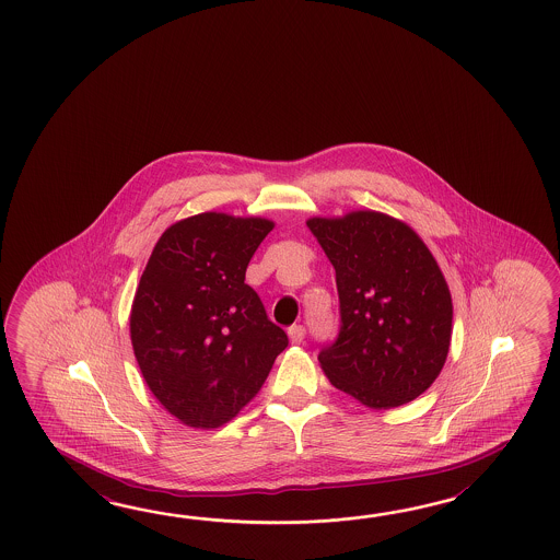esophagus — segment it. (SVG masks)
Here are the masks:
<instances>
[{
	"instance_id": "34e87169",
	"label": "esophagus",
	"mask_w": 560,
	"mask_h": 560,
	"mask_svg": "<svg viewBox=\"0 0 560 560\" xmlns=\"http://www.w3.org/2000/svg\"><path fill=\"white\" fill-rule=\"evenodd\" d=\"M304 336H306V328L300 326V324H294V326L288 328V338H290L292 345H300L304 340Z\"/></svg>"
}]
</instances>
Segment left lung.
Segmentation results:
<instances>
[{
    "instance_id": "8db88e82",
    "label": "left lung",
    "mask_w": 560,
    "mask_h": 560,
    "mask_svg": "<svg viewBox=\"0 0 560 560\" xmlns=\"http://www.w3.org/2000/svg\"><path fill=\"white\" fill-rule=\"evenodd\" d=\"M336 270L340 332L318 354L338 390L374 410L418 398L439 378L453 336V298L412 228L357 210L310 218Z\"/></svg>"
}]
</instances>
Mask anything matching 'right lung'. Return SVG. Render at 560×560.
Listing matches in <instances>:
<instances>
[{
    "instance_id": "1",
    "label": "right lung",
    "mask_w": 560,
    "mask_h": 560,
    "mask_svg": "<svg viewBox=\"0 0 560 560\" xmlns=\"http://www.w3.org/2000/svg\"><path fill=\"white\" fill-rule=\"evenodd\" d=\"M266 218H184L160 236L133 296L130 336L158 402L194 429H218L262 388L288 336L246 284Z\"/></svg>"
}]
</instances>
